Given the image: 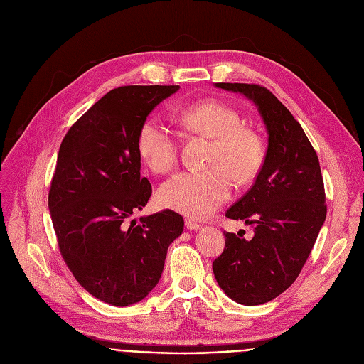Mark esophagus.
Listing matches in <instances>:
<instances>
[{
    "mask_svg": "<svg viewBox=\"0 0 364 364\" xmlns=\"http://www.w3.org/2000/svg\"><path fill=\"white\" fill-rule=\"evenodd\" d=\"M186 228H187L188 230H198V229H200L202 226H200L199 223H196V221H193V220H191V218H187V220H186Z\"/></svg>",
    "mask_w": 364,
    "mask_h": 364,
    "instance_id": "obj_1",
    "label": "esophagus"
}]
</instances>
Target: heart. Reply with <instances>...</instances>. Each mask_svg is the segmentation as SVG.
Segmentation results:
<instances>
[{"label":"heart","mask_w":364,"mask_h":364,"mask_svg":"<svg viewBox=\"0 0 364 364\" xmlns=\"http://www.w3.org/2000/svg\"><path fill=\"white\" fill-rule=\"evenodd\" d=\"M184 129L213 139L207 171H184L166 180L157 191L161 207L193 218H203L230 196L232 180L247 184L255 180L263 164L259 135L242 126L241 114L225 101L207 100L176 108ZM136 150L156 173L173 169L178 159L176 134L159 117H147L139 126Z\"/></svg>","instance_id":"heart-1"}]
</instances>
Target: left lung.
<instances>
[{"mask_svg":"<svg viewBox=\"0 0 364 364\" xmlns=\"http://www.w3.org/2000/svg\"><path fill=\"white\" fill-rule=\"evenodd\" d=\"M256 104L267 129V151L250 191L226 211L255 235L225 232V250L213 262L214 277L232 300L252 306L269 302L299 277L326 220L318 156L302 126L275 95L260 85L215 83Z\"/></svg>","mask_w":364,"mask_h":364,"instance_id":"left-lung-1","label":"left lung"}]
</instances>
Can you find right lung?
<instances>
[{
	"instance_id": "obj_1",
	"label": "right lung",
	"mask_w": 364,
	"mask_h": 364,
	"mask_svg": "<svg viewBox=\"0 0 364 364\" xmlns=\"http://www.w3.org/2000/svg\"><path fill=\"white\" fill-rule=\"evenodd\" d=\"M180 86H122L109 90L62 139L49 191L59 251L92 296L113 306L143 300L159 282L169 244L183 217L164 210L126 225L143 210L151 184L141 177L139 126Z\"/></svg>"
}]
</instances>
